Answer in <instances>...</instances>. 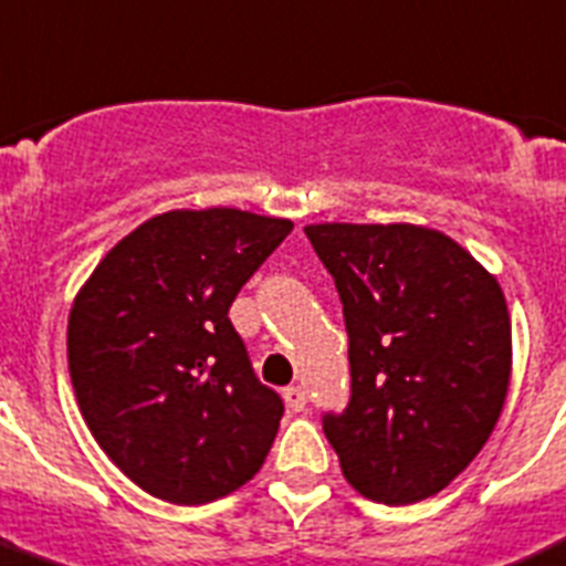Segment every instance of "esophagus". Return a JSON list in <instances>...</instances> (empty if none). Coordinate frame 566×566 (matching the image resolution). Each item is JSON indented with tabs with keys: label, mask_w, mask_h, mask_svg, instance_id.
<instances>
[{
	"label": "esophagus",
	"mask_w": 566,
	"mask_h": 566,
	"mask_svg": "<svg viewBox=\"0 0 566 566\" xmlns=\"http://www.w3.org/2000/svg\"><path fill=\"white\" fill-rule=\"evenodd\" d=\"M284 402H287L290 410H304L307 408V390L298 388V385H290V388H284Z\"/></svg>",
	"instance_id": "esophagus-1"
}]
</instances>
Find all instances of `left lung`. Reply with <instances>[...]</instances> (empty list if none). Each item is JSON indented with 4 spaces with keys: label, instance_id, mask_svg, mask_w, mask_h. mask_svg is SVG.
Instances as JSON below:
<instances>
[{
    "label": "left lung",
    "instance_id": "1",
    "mask_svg": "<svg viewBox=\"0 0 566 566\" xmlns=\"http://www.w3.org/2000/svg\"><path fill=\"white\" fill-rule=\"evenodd\" d=\"M335 279L352 399L324 416L343 478L363 497H432L474 461L503 413L511 318L503 287L436 229L315 223L304 229Z\"/></svg>",
    "mask_w": 566,
    "mask_h": 566
}]
</instances>
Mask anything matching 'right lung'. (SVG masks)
Segmentation results:
<instances>
[{
	"label": "right lung",
	"instance_id": "1",
	"mask_svg": "<svg viewBox=\"0 0 566 566\" xmlns=\"http://www.w3.org/2000/svg\"><path fill=\"white\" fill-rule=\"evenodd\" d=\"M290 231L284 218L226 206L164 211L116 242L75 295L66 352L81 413L153 497L211 503L265 463L284 405L253 374L229 307Z\"/></svg>",
	"mask_w": 566,
	"mask_h": 566
}]
</instances>
